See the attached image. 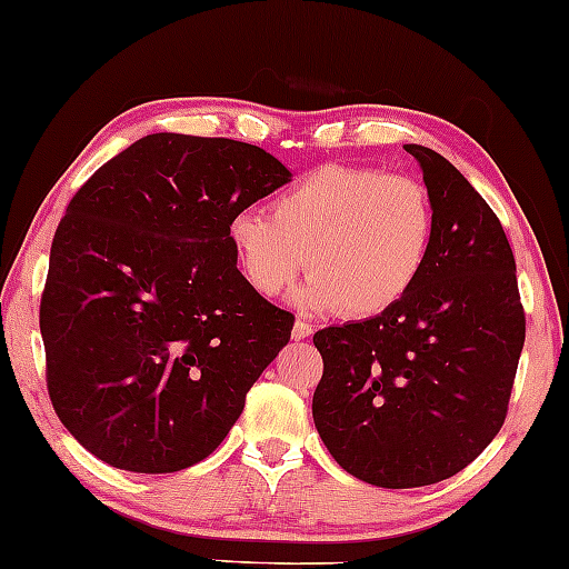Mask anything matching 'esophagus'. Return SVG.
<instances>
[{"instance_id": "1", "label": "esophagus", "mask_w": 569, "mask_h": 569, "mask_svg": "<svg viewBox=\"0 0 569 569\" xmlns=\"http://www.w3.org/2000/svg\"><path fill=\"white\" fill-rule=\"evenodd\" d=\"M313 335V329H311V323L308 321H295V327H292V339H306V337H311Z\"/></svg>"}]
</instances>
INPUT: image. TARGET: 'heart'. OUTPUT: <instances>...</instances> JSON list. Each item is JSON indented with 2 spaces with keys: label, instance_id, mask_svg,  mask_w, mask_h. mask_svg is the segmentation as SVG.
Segmentation results:
<instances>
[{
  "label": "heart",
  "instance_id": "1",
  "mask_svg": "<svg viewBox=\"0 0 569 569\" xmlns=\"http://www.w3.org/2000/svg\"><path fill=\"white\" fill-rule=\"evenodd\" d=\"M437 217L418 180L329 164L282 190L269 211H238L227 238L248 284L282 298L311 269L300 302L373 319L408 298L431 258Z\"/></svg>",
  "mask_w": 569,
  "mask_h": 569
}]
</instances>
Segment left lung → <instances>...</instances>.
<instances>
[{
    "label": "left lung",
    "instance_id": "1",
    "mask_svg": "<svg viewBox=\"0 0 569 569\" xmlns=\"http://www.w3.org/2000/svg\"><path fill=\"white\" fill-rule=\"evenodd\" d=\"M423 169L437 232L423 277L373 319L313 335V423L360 481L416 489L468 468L505 423L526 342L515 256L497 213L441 153Z\"/></svg>",
    "mask_w": 569,
    "mask_h": 569
}]
</instances>
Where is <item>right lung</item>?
Here are the masks:
<instances>
[{
    "instance_id": "obj_1",
    "label": "right lung",
    "mask_w": 569,
    "mask_h": 569,
    "mask_svg": "<svg viewBox=\"0 0 569 569\" xmlns=\"http://www.w3.org/2000/svg\"><path fill=\"white\" fill-rule=\"evenodd\" d=\"M290 180L258 146L153 132L72 196L41 337L51 405L88 452L174 473L224 441L295 323L240 274L227 224Z\"/></svg>"
}]
</instances>
